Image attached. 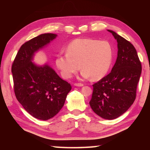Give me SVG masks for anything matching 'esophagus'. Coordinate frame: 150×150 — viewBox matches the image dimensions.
Wrapping results in <instances>:
<instances>
[{
    "mask_svg": "<svg viewBox=\"0 0 150 150\" xmlns=\"http://www.w3.org/2000/svg\"><path fill=\"white\" fill-rule=\"evenodd\" d=\"M74 85L75 86H76V87H83V83H75V84H74Z\"/></svg>",
    "mask_w": 150,
    "mask_h": 150,
    "instance_id": "obj_1",
    "label": "esophagus"
}]
</instances>
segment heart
<instances>
[{"label": "heart", "instance_id": "obj_1", "mask_svg": "<svg viewBox=\"0 0 150 150\" xmlns=\"http://www.w3.org/2000/svg\"><path fill=\"white\" fill-rule=\"evenodd\" d=\"M112 55V47L107 41L78 38L67 45L66 54L57 55L55 63L64 79L71 77L81 67L83 77L97 81L108 73Z\"/></svg>", "mask_w": 150, "mask_h": 150}]
</instances>
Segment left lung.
<instances>
[{
  "mask_svg": "<svg viewBox=\"0 0 150 150\" xmlns=\"http://www.w3.org/2000/svg\"><path fill=\"white\" fill-rule=\"evenodd\" d=\"M108 31L117 41V59L111 72L93 85L89 104L96 115L112 120L125 112L135 100L142 65L134 45L112 30Z\"/></svg>",
  "mask_w": 150,
  "mask_h": 150,
  "instance_id": "1",
  "label": "left lung"
}]
</instances>
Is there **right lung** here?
<instances>
[{"mask_svg":"<svg viewBox=\"0 0 150 150\" xmlns=\"http://www.w3.org/2000/svg\"><path fill=\"white\" fill-rule=\"evenodd\" d=\"M54 34H43L20 47L12 65L15 96L34 118L47 120L64 105L71 86L47 64L38 66L32 61L35 52L54 40Z\"/></svg>","mask_w":150,"mask_h":150,"instance_id":"add662e5","label":"right lung"}]
</instances>
